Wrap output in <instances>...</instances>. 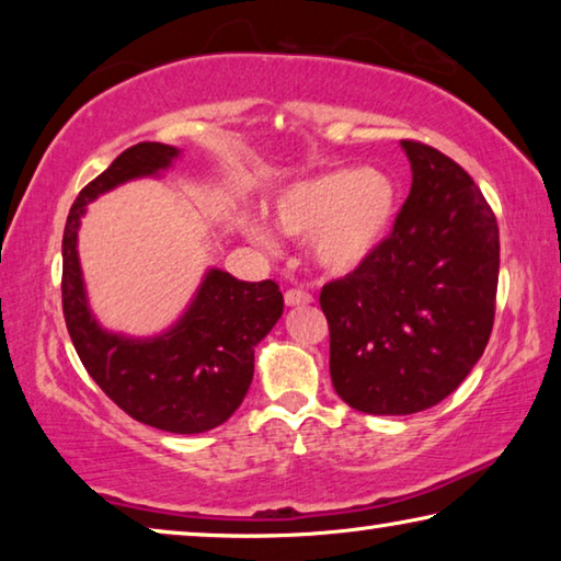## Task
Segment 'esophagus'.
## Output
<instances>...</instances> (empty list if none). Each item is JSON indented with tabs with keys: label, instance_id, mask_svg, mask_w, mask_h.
I'll return each instance as SVG.
<instances>
[{
	"label": "esophagus",
	"instance_id": "34e87169",
	"mask_svg": "<svg viewBox=\"0 0 561 561\" xmlns=\"http://www.w3.org/2000/svg\"><path fill=\"white\" fill-rule=\"evenodd\" d=\"M314 301V297L307 289H287L284 291V304L287 307H304V304H311Z\"/></svg>",
	"mask_w": 561,
	"mask_h": 561
}]
</instances>
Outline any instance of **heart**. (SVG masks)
<instances>
[{"label": "heart", "mask_w": 561, "mask_h": 561, "mask_svg": "<svg viewBox=\"0 0 561 561\" xmlns=\"http://www.w3.org/2000/svg\"><path fill=\"white\" fill-rule=\"evenodd\" d=\"M398 213V190L383 170L336 168L284 187L274 201V220L291 237H309L311 257L329 274L360 267L386 242ZM254 240L267 232L247 225Z\"/></svg>", "instance_id": "b5f03b06"}]
</instances>
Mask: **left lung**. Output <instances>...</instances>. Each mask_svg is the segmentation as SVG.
<instances>
[{
	"instance_id": "left-lung-1",
	"label": "left lung",
	"mask_w": 561,
	"mask_h": 561,
	"mask_svg": "<svg viewBox=\"0 0 561 561\" xmlns=\"http://www.w3.org/2000/svg\"><path fill=\"white\" fill-rule=\"evenodd\" d=\"M411 195L371 260L319 294L341 401L371 415L440 403L472 371L495 324L500 232L465 170L401 140Z\"/></svg>"
}]
</instances>
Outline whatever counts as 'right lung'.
Here are the masks:
<instances>
[{
	"mask_svg": "<svg viewBox=\"0 0 561 561\" xmlns=\"http://www.w3.org/2000/svg\"><path fill=\"white\" fill-rule=\"evenodd\" d=\"M180 156L165 144H138L81 190L64 227L61 304L83 368L121 411L158 431L193 435L225 423L250 391L254 346L284 311L279 284L240 282L210 270L173 329L153 339L103 331L93 319L79 267L81 217L87 205L133 178L158 175Z\"/></svg>",
	"mask_w": 561,
	"mask_h": 561,
	"instance_id": "add662e5",
	"label": "right lung"
}]
</instances>
